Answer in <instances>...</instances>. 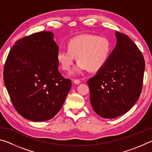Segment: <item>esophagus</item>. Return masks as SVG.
Listing matches in <instances>:
<instances>
[{
    "mask_svg": "<svg viewBox=\"0 0 152 152\" xmlns=\"http://www.w3.org/2000/svg\"><path fill=\"white\" fill-rule=\"evenodd\" d=\"M74 84H79L80 83V80H78V79H74Z\"/></svg>",
    "mask_w": 152,
    "mask_h": 152,
    "instance_id": "1",
    "label": "esophagus"
}]
</instances>
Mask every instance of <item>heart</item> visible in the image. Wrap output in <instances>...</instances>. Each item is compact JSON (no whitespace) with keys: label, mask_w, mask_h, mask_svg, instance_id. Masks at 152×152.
Instances as JSON below:
<instances>
[{"label":"heart","mask_w":152,"mask_h":152,"mask_svg":"<svg viewBox=\"0 0 152 152\" xmlns=\"http://www.w3.org/2000/svg\"><path fill=\"white\" fill-rule=\"evenodd\" d=\"M67 50H59L57 60L61 69L70 71L76 60L78 61L73 74H81L86 70L97 72L103 68L109 61L113 45L104 36L82 35L69 39Z\"/></svg>","instance_id":"1"}]
</instances>
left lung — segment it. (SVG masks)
I'll return each instance as SVG.
<instances>
[{
	"instance_id": "obj_1",
	"label": "left lung",
	"mask_w": 152,
	"mask_h": 152,
	"mask_svg": "<svg viewBox=\"0 0 152 152\" xmlns=\"http://www.w3.org/2000/svg\"><path fill=\"white\" fill-rule=\"evenodd\" d=\"M117 44L107 64L90 78L91 104L97 115L114 119L132 109L142 90L145 60L125 34L115 32Z\"/></svg>"
}]
</instances>
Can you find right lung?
<instances>
[{"label":"right lung","instance_id":"obj_1","mask_svg":"<svg viewBox=\"0 0 152 152\" xmlns=\"http://www.w3.org/2000/svg\"><path fill=\"white\" fill-rule=\"evenodd\" d=\"M59 47L50 31L17 40L5 61V86L15 109L33 121L53 118L61 109L72 86L58 70Z\"/></svg>","mask_w":152,"mask_h":152}]
</instances>
